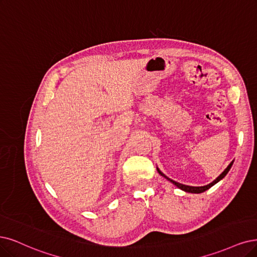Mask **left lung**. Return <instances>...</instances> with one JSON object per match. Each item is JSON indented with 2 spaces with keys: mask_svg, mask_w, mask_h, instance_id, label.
Returning <instances> with one entry per match:
<instances>
[{
  "mask_svg": "<svg viewBox=\"0 0 257 257\" xmlns=\"http://www.w3.org/2000/svg\"><path fill=\"white\" fill-rule=\"evenodd\" d=\"M233 162L234 161H232V162L229 164V166H227L225 169H224V172L218 177L216 180H214V181L212 182V183H210V184H207V185H205V186H188V185H184V184H181V183H178V182H176V181H174V180H172V179H169V178H167L162 172H161V170L159 169V168H157L158 169V173L161 175V176H163L164 178H166L167 180H169L170 182H172L173 184H175L176 186H178L180 189H182V191H184V192H187V193H194V194H200V193H203V192H205L206 189H208L210 187H212L213 185H215L217 182H219L221 179H223L224 177H225V175L229 173V170L231 169V167H232V165H233Z\"/></svg>",
  "mask_w": 257,
  "mask_h": 257,
  "instance_id": "1",
  "label": "left lung"
}]
</instances>
